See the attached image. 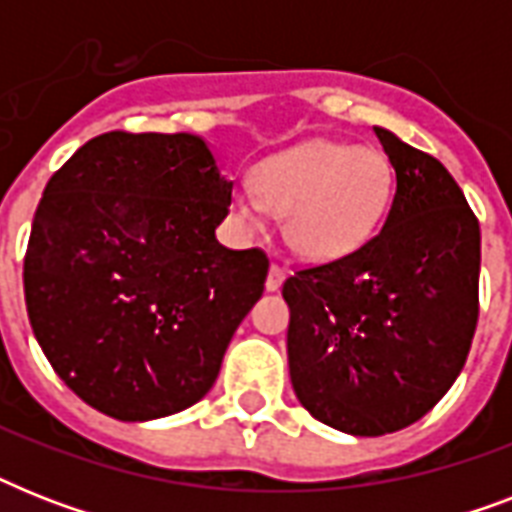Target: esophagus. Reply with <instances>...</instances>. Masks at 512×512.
Instances as JSON below:
<instances>
[{"label": "esophagus", "instance_id": "1", "mask_svg": "<svg viewBox=\"0 0 512 512\" xmlns=\"http://www.w3.org/2000/svg\"><path fill=\"white\" fill-rule=\"evenodd\" d=\"M284 279H287V273H284V268L273 263L271 271H268V279H265V289H268V292H276V289H279L281 284H284Z\"/></svg>", "mask_w": 512, "mask_h": 512}]
</instances>
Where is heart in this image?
I'll return each instance as SVG.
<instances>
[{"label":"heart","instance_id":"obj_1","mask_svg":"<svg viewBox=\"0 0 512 512\" xmlns=\"http://www.w3.org/2000/svg\"><path fill=\"white\" fill-rule=\"evenodd\" d=\"M393 196V167L377 148L311 140L268 156L239 191L233 215L260 231L284 215V239L308 260H340L372 239Z\"/></svg>","mask_w":512,"mask_h":512}]
</instances>
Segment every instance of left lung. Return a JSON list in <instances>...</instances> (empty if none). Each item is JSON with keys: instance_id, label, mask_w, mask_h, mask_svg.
Masks as SVG:
<instances>
[{"instance_id": "left-lung-1", "label": "left lung", "mask_w": 512, "mask_h": 512, "mask_svg": "<svg viewBox=\"0 0 512 512\" xmlns=\"http://www.w3.org/2000/svg\"><path fill=\"white\" fill-rule=\"evenodd\" d=\"M396 170L382 231L284 281L300 404L350 436L412 425L452 388L478 324L481 228L430 154L374 127Z\"/></svg>"}]
</instances>
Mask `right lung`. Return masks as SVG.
I'll return each instance as SVG.
<instances>
[{"label": "right lung", "mask_w": 512, "mask_h": 512, "mask_svg": "<svg viewBox=\"0 0 512 512\" xmlns=\"http://www.w3.org/2000/svg\"><path fill=\"white\" fill-rule=\"evenodd\" d=\"M231 188L188 132H106L50 177L23 292L44 356L84 404L143 422L215 385L268 276L263 249L215 239Z\"/></svg>", "instance_id": "add662e5"}]
</instances>
